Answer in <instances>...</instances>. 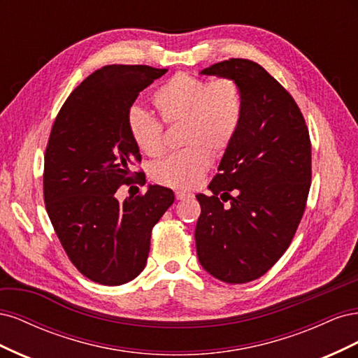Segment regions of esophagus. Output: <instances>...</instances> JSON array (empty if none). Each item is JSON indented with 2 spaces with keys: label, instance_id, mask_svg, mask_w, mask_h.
<instances>
[{
  "label": "esophagus",
  "instance_id": "1",
  "mask_svg": "<svg viewBox=\"0 0 358 358\" xmlns=\"http://www.w3.org/2000/svg\"><path fill=\"white\" fill-rule=\"evenodd\" d=\"M189 197H192V194L185 192V191H176V200H185Z\"/></svg>",
  "mask_w": 358,
  "mask_h": 358
}]
</instances>
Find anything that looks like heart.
<instances>
[{"label":"heart","mask_w":358,"mask_h":358,"mask_svg":"<svg viewBox=\"0 0 358 358\" xmlns=\"http://www.w3.org/2000/svg\"><path fill=\"white\" fill-rule=\"evenodd\" d=\"M152 103L166 124H183L185 149L159 161L152 176L161 185L175 189L196 187L210 166V152L221 154L237 136L245 115V99L233 78L203 79L191 73H178L162 83ZM134 145L145 155L157 157L164 149L162 124L140 107L127 117Z\"/></svg>","instance_id":"obj_1"}]
</instances>
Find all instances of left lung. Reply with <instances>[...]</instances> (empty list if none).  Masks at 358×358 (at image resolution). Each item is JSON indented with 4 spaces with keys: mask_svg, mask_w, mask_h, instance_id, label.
Returning a JSON list of instances; mask_svg holds the SVG:
<instances>
[{
    "mask_svg": "<svg viewBox=\"0 0 358 358\" xmlns=\"http://www.w3.org/2000/svg\"><path fill=\"white\" fill-rule=\"evenodd\" d=\"M200 74L239 82L245 115L209 183L212 196H196L199 262L222 282H251L284 255L305 212L309 131L294 99L259 64L231 58ZM227 199L231 206L224 208Z\"/></svg>",
    "mask_w": 358,
    "mask_h": 358,
    "instance_id": "left-lung-1",
    "label": "left lung"
}]
</instances>
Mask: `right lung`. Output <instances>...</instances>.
Here are the masks:
<instances>
[{"instance_id":"1","label":"right lung","mask_w":358,"mask_h":358,"mask_svg":"<svg viewBox=\"0 0 358 358\" xmlns=\"http://www.w3.org/2000/svg\"><path fill=\"white\" fill-rule=\"evenodd\" d=\"M167 73L149 66H106L76 88L53 122L45 154L43 196L50 222L74 267L101 285H122L146 266L150 233L175 201L149 185L116 199L142 161L127 117L145 88Z\"/></svg>"}]
</instances>
